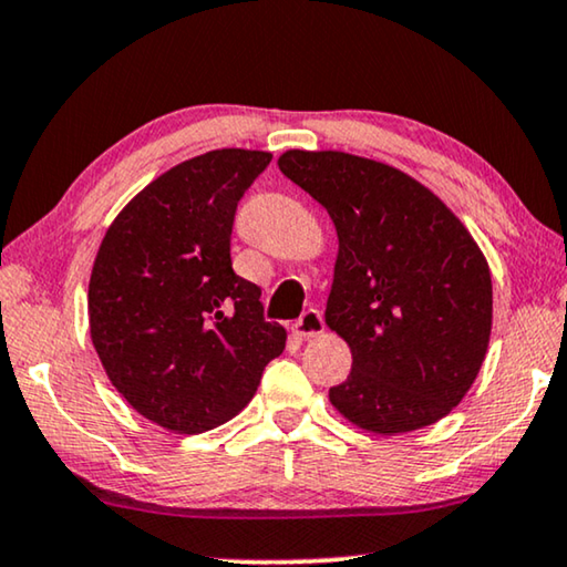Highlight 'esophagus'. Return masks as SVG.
<instances>
[{"mask_svg":"<svg viewBox=\"0 0 567 567\" xmlns=\"http://www.w3.org/2000/svg\"><path fill=\"white\" fill-rule=\"evenodd\" d=\"M322 330H326V326H322V316H320V310H316V308L305 310L302 318L292 326V332L298 338H316V336H320Z\"/></svg>","mask_w":567,"mask_h":567,"instance_id":"1","label":"esophagus"}]
</instances>
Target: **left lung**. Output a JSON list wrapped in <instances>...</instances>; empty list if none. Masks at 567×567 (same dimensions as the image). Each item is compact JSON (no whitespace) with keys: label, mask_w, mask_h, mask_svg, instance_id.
I'll use <instances>...</instances> for the list:
<instances>
[{"label":"left lung","mask_w":567,"mask_h":567,"mask_svg":"<svg viewBox=\"0 0 567 567\" xmlns=\"http://www.w3.org/2000/svg\"><path fill=\"white\" fill-rule=\"evenodd\" d=\"M277 166L338 231L326 326L353 368L330 403L381 436L436 424L487 355L492 277L480 245L431 188L381 161L292 148Z\"/></svg>","instance_id":"obj_1"}]
</instances>
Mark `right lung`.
<instances>
[{
	"mask_svg": "<svg viewBox=\"0 0 567 567\" xmlns=\"http://www.w3.org/2000/svg\"><path fill=\"white\" fill-rule=\"evenodd\" d=\"M272 154L219 148L154 178L107 227L87 285L90 338L115 391L174 434L235 419L285 350L262 290L235 275V212Z\"/></svg>",
	"mask_w": 567,
	"mask_h": 567,
	"instance_id": "obj_1",
	"label": "right lung"
}]
</instances>
